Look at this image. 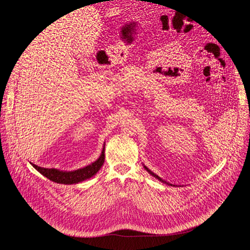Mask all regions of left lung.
<instances>
[{
	"mask_svg": "<svg viewBox=\"0 0 250 250\" xmlns=\"http://www.w3.org/2000/svg\"><path fill=\"white\" fill-rule=\"evenodd\" d=\"M144 168H145V170L150 174V175H152L153 177H155L156 179H158V180H160V181H162V183H164V184H166V185H168V186H172V187H177V186H175V185H172V184H170V183H167V181H166V180H164V179H162L160 176H158V175H156V174H154L152 171H151V170H149L147 167H146V166L145 165H144Z\"/></svg>",
	"mask_w": 250,
	"mask_h": 250,
	"instance_id": "1",
	"label": "left lung"
}]
</instances>
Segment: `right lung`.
I'll use <instances>...</instances> for the list:
<instances>
[{"label":"right lung","mask_w":250,"mask_h":250,"mask_svg":"<svg viewBox=\"0 0 250 250\" xmlns=\"http://www.w3.org/2000/svg\"><path fill=\"white\" fill-rule=\"evenodd\" d=\"M104 153H105V143L102 149V152L97 161L86 166V167H83L81 169L74 170V171H62L55 168H51V169L42 168V167H39V166H36L32 163L30 164L33 166V168H35V170H37L41 174H42L44 177L54 181V183L63 184V185H74V184L81 183V181L96 175V173L99 171L103 166V163L105 160Z\"/></svg>","instance_id":"add662e5"}]
</instances>
